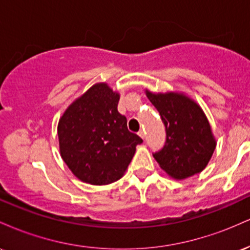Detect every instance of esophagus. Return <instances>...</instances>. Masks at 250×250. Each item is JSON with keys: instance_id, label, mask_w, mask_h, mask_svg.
<instances>
[{"instance_id": "34e87169", "label": "esophagus", "mask_w": 250, "mask_h": 250, "mask_svg": "<svg viewBox=\"0 0 250 250\" xmlns=\"http://www.w3.org/2000/svg\"><path fill=\"white\" fill-rule=\"evenodd\" d=\"M137 134H139L140 137H142V139H145V130H142V129H141V130H140Z\"/></svg>"}]
</instances>
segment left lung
I'll list each match as a JSON object with an SVG mask.
<instances>
[{"label":"left lung","mask_w":250,"mask_h":250,"mask_svg":"<svg viewBox=\"0 0 250 250\" xmlns=\"http://www.w3.org/2000/svg\"><path fill=\"white\" fill-rule=\"evenodd\" d=\"M146 95L160 113L167 134L165 147L154 154L160 167L175 180L201 173L216 148L205 111L183 93L146 89Z\"/></svg>","instance_id":"obj_1"}]
</instances>
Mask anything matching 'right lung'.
Segmentation results:
<instances>
[{"instance_id": "add662e5", "label": "right lung", "mask_w": 250, "mask_h": 250, "mask_svg": "<svg viewBox=\"0 0 250 250\" xmlns=\"http://www.w3.org/2000/svg\"><path fill=\"white\" fill-rule=\"evenodd\" d=\"M120 94L101 82L77 97L57 125L60 154L82 182L104 186L120 180L142 139L117 111Z\"/></svg>"}]
</instances>
